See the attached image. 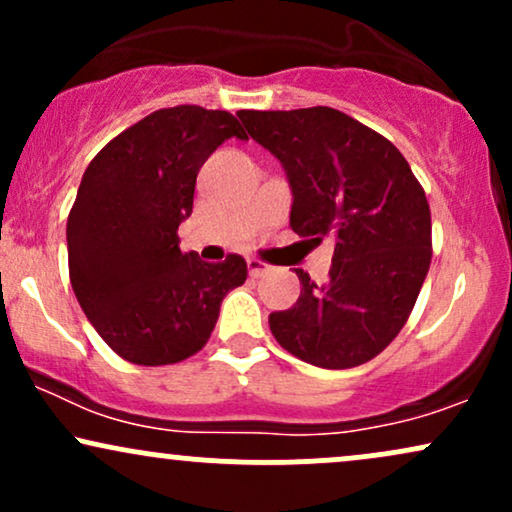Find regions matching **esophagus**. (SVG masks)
Instances as JSON below:
<instances>
[{"mask_svg": "<svg viewBox=\"0 0 512 512\" xmlns=\"http://www.w3.org/2000/svg\"><path fill=\"white\" fill-rule=\"evenodd\" d=\"M248 272H250V276H262V274L269 272V264L262 262V260H257V257H250V260H248Z\"/></svg>", "mask_w": 512, "mask_h": 512, "instance_id": "esophagus-1", "label": "esophagus"}]
</instances>
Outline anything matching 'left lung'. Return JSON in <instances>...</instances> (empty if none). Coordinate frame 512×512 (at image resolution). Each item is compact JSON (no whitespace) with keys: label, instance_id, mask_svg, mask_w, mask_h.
<instances>
[{"label":"left lung","instance_id":"obj_1","mask_svg":"<svg viewBox=\"0 0 512 512\" xmlns=\"http://www.w3.org/2000/svg\"><path fill=\"white\" fill-rule=\"evenodd\" d=\"M238 117L289 175L293 233L334 243L327 284L296 269L301 296L269 315V330L305 363L361 366L407 325L431 267L424 187L390 139L334 108Z\"/></svg>","mask_w":512,"mask_h":512}]
</instances>
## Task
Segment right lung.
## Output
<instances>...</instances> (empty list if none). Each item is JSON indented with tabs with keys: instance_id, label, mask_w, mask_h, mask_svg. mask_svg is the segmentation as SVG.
<instances>
[{
	"instance_id": "right-lung-1",
	"label": "right lung",
	"mask_w": 512,
	"mask_h": 512,
	"mask_svg": "<svg viewBox=\"0 0 512 512\" xmlns=\"http://www.w3.org/2000/svg\"><path fill=\"white\" fill-rule=\"evenodd\" d=\"M248 139L226 110L175 105L146 115L88 163L67 219L69 279L103 342L137 366H170L209 342L248 264L180 252L199 168L226 139Z\"/></svg>"
}]
</instances>
